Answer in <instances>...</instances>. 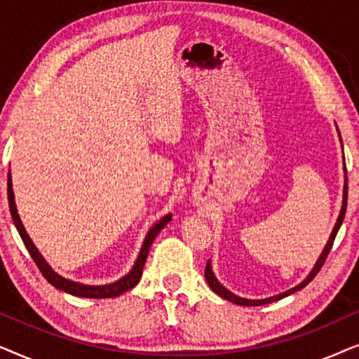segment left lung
<instances>
[{
  "label": "left lung",
  "instance_id": "1",
  "mask_svg": "<svg viewBox=\"0 0 359 359\" xmlns=\"http://www.w3.org/2000/svg\"><path fill=\"white\" fill-rule=\"evenodd\" d=\"M345 181H346V183H345V189H343V205H341V212H340V215H338L337 225H335V229H333V232H332V235H330V240H328L327 247H325V250H323L322 257L318 258V262H317L316 266H313L312 273L309 274L307 279H304V281H302L301 284H299V286L292 287V289H289V291L283 292V294H279V296H273V297H268V299H262V301H250V299L238 297V296H235V294H232L230 291H227V289H225V287L222 286V284H220V283L217 281V279H215L214 273H212V268H210V262H208V263H205L204 276H205V281H208V284H209V287L212 289V291H214L215 294H219L220 297L227 299V301H230V302L238 304V306H264V304H269V302L279 301V299L286 297V296H289V294H292V292L299 291V289L306 287L307 284L311 283L312 279L317 276V273L320 271V268L323 266V263H325V259H327V257H328V253H330V250H332V247H333V240H335L337 233H338V230H340V227H341L343 219H345V214H346V201H348V178H345Z\"/></svg>",
  "mask_w": 359,
  "mask_h": 359
}]
</instances>
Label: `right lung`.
I'll list each match as a JSON object with an SVG mask.
<instances>
[{"label": "right lung", "instance_id": "obj_1", "mask_svg": "<svg viewBox=\"0 0 359 359\" xmlns=\"http://www.w3.org/2000/svg\"><path fill=\"white\" fill-rule=\"evenodd\" d=\"M11 184H13L11 183V175H8V203H9V210H11V217L14 220V225H16L19 235H21L24 245H26L27 252L31 253L34 263L37 264L39 271H41L42 276L46 278L48 283L53 284V286H55L57 289H62V291H65L68 294H73V296H78V297H88V299L117 297V296H121L122 292L129 291V289L134 287L135 284L139 283V279L142 276V268H144L147 255H149V250L151 247V243H154L156 235L160 233V230L163 229L165 225L171 220V215L168 214V215H165V217L161 219L160 222H156L154 227L150 229V232L147 233V237H145L144 245H142L139 258H137L134 268H132V271L127 274V276L119 279L117 283L106 284V286H85V284L70 281V279L58 276V274L53 271V269L46 263V259L42 258V255L37 252L36 245H34L32 240L29 238L26 229H24L21 219H19V215H18V209H16V204H14V194H13V186Z\"/></svg>", "mask_w": 359, "mask_h": 359}]
</instances>
